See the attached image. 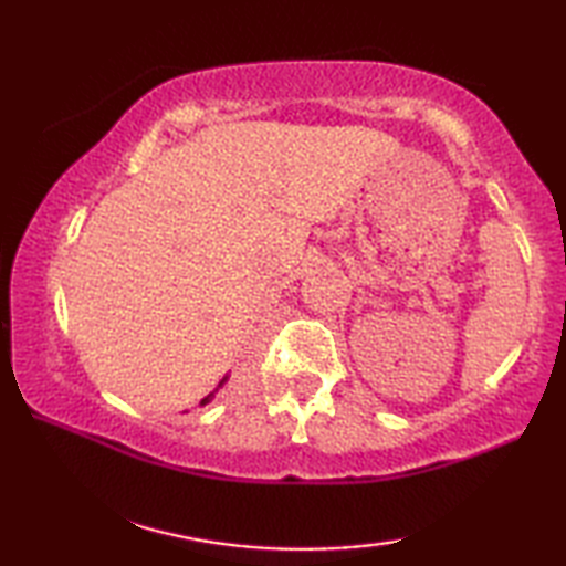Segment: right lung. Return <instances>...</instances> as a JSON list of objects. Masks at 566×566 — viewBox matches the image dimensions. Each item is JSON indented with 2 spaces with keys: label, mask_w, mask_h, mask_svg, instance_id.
Here are the masks:
<instances>
[{
  "label": "right lung",
  "mask_w": 566,
  "mask_h": 566,
  "mask_svg": "<svg viewBox=\"0 0 566 566\" xmlns=\"http://www.w3.org/2000/svg\"><path fill=\"white\" fill-rule=\"evenodd\" d=\"M226 381H228V377H223V379H221V381H219V389H221V387H223V384H226ZM219 389H216V391H219ZM216 391H211V394H209V396H203V399H201V406H207V403H209V401H211V399H213V396H216Z\"/></svg>",
  "instance_id": "right-lung-1"
}]
</instances>
